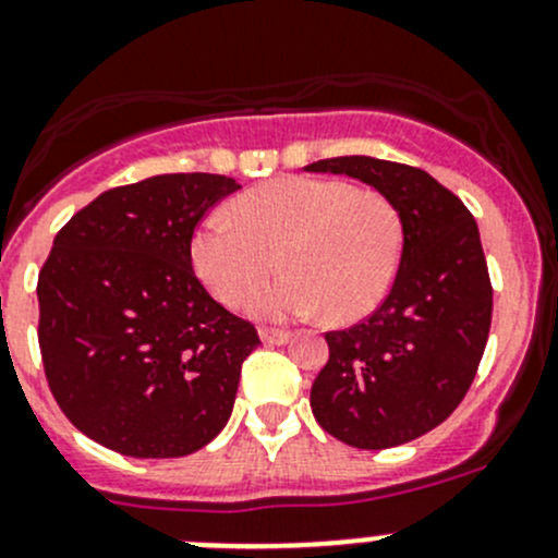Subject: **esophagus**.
I'll list each match as a JSON object with an SVG mask.
<instances>
[{"label":"esophagus","mask_w":558,"mask_h":558,"mask_svg":"<svg viewBox=\"0 0 558 558\" xmlns=\"http://www.w3.org/2000/svg\"><path fill=\"white\" fill-rule=\"evenodd\" d=\"M258 337H262V340L267 342V345H283V342L291 340V331L269 329V326H262V329H258Z\"/></svg>","instance_id":"1"}]
</instances>
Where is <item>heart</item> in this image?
<instances>
[{"label": "heart", "instance_id": "heart-1", "mask_svg": "<svg viewBox=\"0 0 558 558\" xmlns=\"http://www.w3.org/2000/svg\"><path fill=\"white\" fill-rule=\"evenodd\" d=\"M232 218L196 229L191 256L216 300L243 307L277 268L287 275L251 301L264 318L326 307L331 320L373 313L402 262V221L388 196L337 178H278L245 191Z\"/></svg>", "mask_w": 558, "mask_h": 558}]
</instances>
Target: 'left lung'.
I'll return each instance as SVG.
<instances>
[{"mask_svg":"<svg viewBox=\"0 0 558 558\" xmlns=\"http://www.w3.org/2000/svg\"><path fill=\"white\" fill-rule=\"evenodd\" d=\"M311 172L351 174L391 199L402 262L391 291L351 329L326 331L315 421L364 451L402 446L440 426L475 380L492 329V278L464 202L418 167L337 156Z\"/></svg>","mask_w":558,"mask_h":558,"instance_id":"1","label":"left lung"}]
</instances>
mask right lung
<instances>
[{
  "instance_id": "add662e5",
  "label": "right lung",
  "mask_w": 558,
  "mask_h": 558,
  "mask_svg": "<svg viewBox=\"0 0 558 558\" xmlns=\"http://www.w3.org/2000/svg\"><path fill=\"white\" fill-rule=\"evenodd\" d=\"M238 189L227 174H156L105 191L56 234L37 278L45 380L99 446L174 459L232 415L258 335L207 294L191 240Z\"/></svg>"
}]
</instances>
